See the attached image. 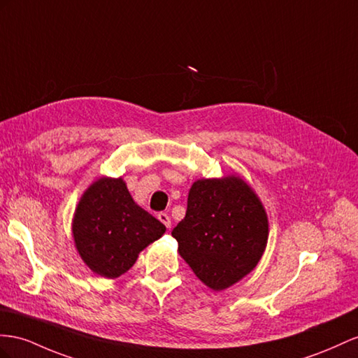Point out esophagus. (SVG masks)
Here are the masks:
<instances>
[{
	"instance_id": "34e87169",
	"label": "esophagus",
	"mask_w": 358,
	"mask_h": 358,
	"mask_svg": "<svg viewBox=\"0 0 358 358\" xmlns=\"http://www.w3.org/2000/svg\"><path fill=\"white\" fill-rule=\"evenodd\" d=\"M157 217H159V221H160L162 224H164V227H166V228H171V217L168 216V213L160 212V213L157 215Z\"/></svg>"
}]
</instances>
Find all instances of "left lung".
<instances>
[{"label":"left lung","mask_w":358,"mask_h":358,"mask_svg":"<svg viewBox=\"0 0 358 358\" xmlns=\"http://www.w3.org/2000/svg\"><path fill=\"white\" fill-rule=\"evenodd\" d=\"M172 236L196 277L224 290L257 266L268 242V216L242 178L198 180Z\"/></svg>","instance_id":"1"}]
</instances>
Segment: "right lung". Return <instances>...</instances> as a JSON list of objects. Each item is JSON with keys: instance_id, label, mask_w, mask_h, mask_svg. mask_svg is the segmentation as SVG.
<instances>
[{"instance_id": "right-lung-1", "label": "right lung", "mask_w": 358, "mask_h": 358, "mask_svg": "<svg viewBox=\"0 0 358 358\" xmlns=\"http://www.w3.org/2000/svg\"><path fill=\"white\" fill-rule=\"evenodd\" d=\"M166 231L137 206L122 178H99L80 199L72 233L87 266L106 278L130 269L139 252Z\"/></svg>"}]
</instances>
